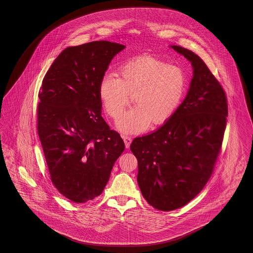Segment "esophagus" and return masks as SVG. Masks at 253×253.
<instances>
[{"instance_id": "obj_1", "label": "esophagus", "mask_w": 253, "mask_h": 253, "mask_svg": "<svg viewBox=\"0 0 253 253\" xmlns=\"http://www.w3.org/2000/svg\"><path fill=\"white\" fill-rule=\"evenodd\" d=\"M122 137H123V139H124L126 147V148H128L130 145H131V142H132L131 137H130V136H127V135H122Z\"/></svg>"}]
</instances>
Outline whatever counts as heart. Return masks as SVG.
Masks as SVG:
<instances>
[{
    "label": "heart",
    "mask_w": 253,
    "mask_h": 253,
    "mask_svg": "<svg viewBox=\"0 0 253 253\" xmlns=\"http://www.w3.org/2000/svg\"><path fill=\"white\" fill-rule=\"evenodd\" d=\"M118 79L102 77L98 95L106 113L118 120L134 97L135 107L120 119L119 130L141 133L165 124L176 111L185 91L186 79L176 65L167 64L151 55H143L119 67Z\"/></svg>",
    "instance_id": "obj_1"
}]
</instances>
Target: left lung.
Segmentation results:
<instances>
[{
  "label": "left lung",
  "instance_id": "8db88e82",
  "mask_svg": "<svg viewBox=\"0 0 253 253\" xmlns=\"http://www.w3.org/2000/svg\"><path fill=\"white\" fill-rule=\"evenodd\" d=\"M191 62L194 77L182 104L155 132L130 145L138 163L137 183L146 202L168 211L187 205L213 172L225 131V92L204 60L172 45Z\"/></svg>",
  "mask_w": 253,
  "mask_h": 253
}]
</instances>
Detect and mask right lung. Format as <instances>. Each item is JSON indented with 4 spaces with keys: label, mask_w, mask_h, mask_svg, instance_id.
Returning <instances> with one entry per match:
<instances>
[{
    "label": "right lung",
    "mask_w": 253,
    "mask_h": 253,
    "mask_svg": "<svg viewBox=\"0 0 253 253\" xmlns=\"http://www.w3.org/2000/svg\"><path fill=\"white\" fill-rule=\"evenodd\" d=\"M126 46L99 41L69 47L48 69L39 92L38 134L51 182L84 204L102 194L125 149L101 116L99 83Z\"/></svg>",
    "instance_id": "1"
}]
</instances>
